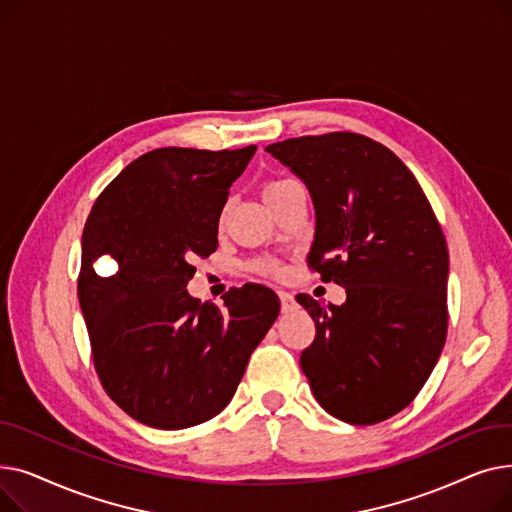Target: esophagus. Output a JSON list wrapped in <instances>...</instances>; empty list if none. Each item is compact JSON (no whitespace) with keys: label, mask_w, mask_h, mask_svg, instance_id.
Returning a JSON list of instances; mask_svg holds the SVG:
<instances>
[{"label":"esophagus","mask_w":512,"mask_h":512,"mask_svg":"<svg viewBox=\"0 0 512 512\" xmlns=\"http://www.w3.org/2000/svg\"><path fill=\"white\" fill-rule=\"evenodd\" d=\"M278 297H280V305L284 313H290L297 309V301H294V294L286 292V290H278Z\"/></svg>","instance_id":"obj_1"}]
</instances>
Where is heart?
<instances>
[{
    "instance_id": "heart-1",
    "label": "heart",
    "mask_w": 512,
    "mask_h": 512,
    "mask_svg": "<svg viewBox=\"0 0 512 512\" xmlns=\"http://www.w3.org/2000/svg\"><path fill=\"white\" fill-rule=\"evenodd\" d=\"M290 184H292V180H288V178H270V180L263 182L261 193H263L267 203H272L274 199H278L286 191ZM220 220H224V211L220 213ZM255 267H257V272H263V274H278V265L272 263V261H261Z\"/></svg>"
}]
</instances>
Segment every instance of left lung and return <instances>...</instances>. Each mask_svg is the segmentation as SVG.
<instances>
[{"mask_svg":"<svg viewBox=\"0 0 512 512\" xmlns=\"http://www.w3.org/2000/svg\"><path fill=\"white\" fill-rule=\"evenodd\" d=\"M265 151L311 193V272L346 290L340 307L297 294L315 321L301 353L313 396L340 421H386L411 405L446 342L442 226L413 172L365 134L286 139Z\"/></svg>","mask_w":512,"mask_h":512,"instance_id":"left-lung-1","label":"left lung"}]
</instances>
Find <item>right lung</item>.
<instances>
[{
    "label": "right lung",
    "mask_w": 512,
    "mask_h": 512,
    "mask_svg": "<svg viewBox=\"0 0 512 512\" xmlns=\"http://www.w3.org/2000/svg\"><path fill=\"white\" fill-rule=\"evenodd\" d=\"M255 149H153L91 207L78 301L93 365L107 396L149 427L218 415L280 313L276 292L253 282L230 288L222 307L186 292L193 261L218 249L222 207ZM101 254L119 263L110 279L92 270Z\"/></svg>",
    "instance_id": "right-lung-1"
}]
</instances>
